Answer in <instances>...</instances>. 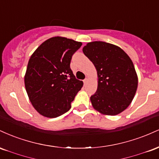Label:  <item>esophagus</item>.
<instances>
[{"mask_svg": "<svg viewBox=\"0 0 159 159\" xmlns=\"http://www.w3.org/2000/svg\"><path fill=\"white\" fill-rule=\"evenodd\" d=\"M87 82H88V78H85L84 80V84H87Z\"/></svg>", "mask_w": 159, "mask_h": 159, "instance_id": "esophagus-1", "label": "esophagus"}]
</instances>
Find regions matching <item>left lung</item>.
<instances>
[{"label":"left lung","mask_w":159,"mask_h":159,"mask_svg":"<svg viewBox=\"0 0 159 159\" xmlns=\"http://www.w3.org/2000/svg\"><path fill=\"white\" fill-rule=\"evenodd\" d=\"M83 52L97 71V90L90 97L93 107L111 116L123 112L138 88V75L132 60L120 47L101 41L88 43Z\"/></svg>","instance_id":"obj_1"}]
</instances>
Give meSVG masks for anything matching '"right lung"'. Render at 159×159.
Here are the masks:
<instances>
[{
	"instance_id": "obj_1",
	"label": "right lung",
	"mask_w": 159,
	"mask_h": 159,
	"mask_svg": "<svg viewBox=\"0 0 159 159\" xmlns=\"http://www.w3.org/2000/svg\"><path fill=\"white\" fill-rule=\"evenodd\" d=\"M82 43L61 36L47 39L30 57L25 76L29 99L43 116L55 118L71 108L83 86L70 68L72 57Z\"/></svg>"
}]
</instances>
